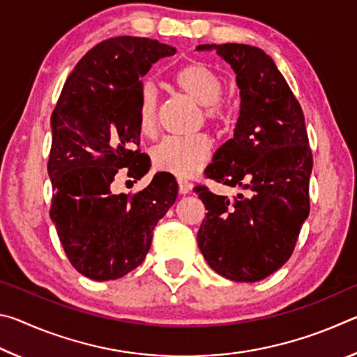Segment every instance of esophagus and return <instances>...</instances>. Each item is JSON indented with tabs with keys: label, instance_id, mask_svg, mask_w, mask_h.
Returning a JSON list of instances; mask_svg holds the SVG:
<instances>
[{
	"label": "esophagus",
	"instance_id": "34e87169",
	"mask_svg": "<svg viewBox=\"0 0 357 357\" xmlns=\"http://www.w3.org/2000/svg\"><path fill=\"white\" fill-rule=\"evenodd\" d=\"M178 185H179L181 195H185V193H189L192 190V183H189V181H185L183 178H178Z\"/></svg>",
	"mask_w": 357,
	"mask_h": 357
}]
</instances>
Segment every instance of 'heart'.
<instances>
[{"instance_id": "1", "label": "heart", "mask_w": 357, "mask_h": 357, "mask_svg": "<svg viewBox=\"0 0 357 357\" xmlns=\"http://www.w3.org/2000/svg\"><path fill=\"white\" fill-rule=\"evenodd\" d=\"M172 84L181 94L203 107L208 123L219 126L227 119V107L222 102L223 84L220 77L203 63H189L173 72ZM137 119L144 135L157 129V94L151 84L140 89ZM211 155V142L206 135L187 138H165L153 151L155 168L179 178H190L206 165Z\"/></svg>"}]
</instances>
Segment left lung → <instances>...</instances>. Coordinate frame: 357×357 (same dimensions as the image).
I'll return each instance as SVG.
<instances>
[{"instance_id": "8db88e82", "label": "left lung", "mask_w": 357, "mask_h": 357, "mask_svg": "<svg viewBox=\"0 0 357 357\" xmlns=\"http://www.w3.org/2000/svg\"><path fill=\"white\" fill-rule=\"evenodd\" d=\"M236 72L241 96L233 138L215 151L204 176L249 190L233 200L197 185L208 209L198 247L217 274L258 282L280 269L310 213L313 165L304 113L273 58L245 44L198 45Z\"/></svg>"}]
</instances>
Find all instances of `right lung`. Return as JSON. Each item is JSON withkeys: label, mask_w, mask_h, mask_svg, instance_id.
Returning a JSON list of instances; mask_svg holds the SVG:
<instances>
[{"label": "right lung", "mask_w": 357, "mask_h": 357, "mask_svg": "<svg viewBox=\"0 0 357 357\" xmlns=\"http://www.w3.org/2000/svg\"><path fill=\"white\" fill-rule=\"evenodd\" d=\"M174 53L148 38L102 40L77 63L52 113L50 217L70 264L88 279L114 280L140 266L176 200L178 183L165 172L134 195L113 192L121 168L134 179L149 170L138 149L142 77Z\"/></svg>", "instance_id": "1"}]
</instances>
